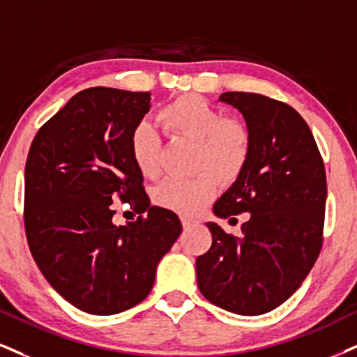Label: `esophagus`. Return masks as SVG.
<instances>
[{"mask_svg":"<svg viewBox=\"0 0 357 357\" xmlns=\"http://www.w3.org/2000/svg\"><path fill=\"white\" fill-rule=\"evenodd\" d=\"M180 220H182V225H183V228L192 227L193 223H195V220L190 218V217H180Z\"/></svg>","mask_w":357,"mask_h":357,"instance_id":"1","label":"esophagus"}]
</instances>
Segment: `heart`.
Segmentation results:
<instances>
[{
  "label": "heart",
  "instance_id": "heart-1",
  "mask_svg": "<svg viewBox=\"0 0 357 357\" xmlns=\"http://www.w3.org/2000/svg\"><path fill=\"white\" fill-rule=\"evenodd\" d=\"M158 121L172 134L197 142L195 167L205 170L190 178L164 180L153 190V202L174 212L192 215L204 208L217 193L215 176L227 183L241 174L250 155V134L240 122L223 121L212 104L195 94L182 96L167 104L158 114ZM130 152L144 177H157L160 147L151 127H135L130 135Z\"/></svg>",
  "mask_w": 357,
  "mask_h": 357
}]
</instances>
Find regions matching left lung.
<instances>
[{
    "instance_id": "obj_1",
    "label": "left lung",
    "mask_w": 357,
    "mask_h": 357,
    "mask_svg": "<svg viewBox=\"0 0 357 357\" xmlns=\"http://www.w3.org/2000/svg\"><path fill=\"white\" fill-rule=\"evenodd\" d=\"M218 100L243 116L250 155L213 213L250 215L240 236L206 223L212 246L197 258V283L215 306L257 316L288 300L318 258L326 172L310 127L288 104L253 92H223Z\"/></svg>"
}]
</instances>
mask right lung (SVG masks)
<instances>
[{"label": "right lung", "instance_id": "obj_1", "mask_svg": "<svg viewBox=\"0 0 357 357\" xmlns=\"http://www.w3.org/2000/svg\"><path fill=\"white\" fill-rule=\"evenodd\" d=\"M151 92H77L31 144L24 170L28 245L44 278L89 314H117L151 293L157 265L182 231L172 210L151 205L130 135ZM119 196L139 213L113 225Z\"/></svg>", "mask_w": 357, "mask_h": 357}]
</instances>
